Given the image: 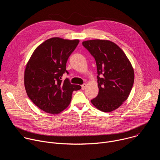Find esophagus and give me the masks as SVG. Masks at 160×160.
I'll return each instance as SVG.
<instances>
[{"label":"esophagus","mask_w":160,"mask_h":160,"mask_svg":"<svg viewBox=\"0 0 160 160\" xmlns=\"http://www.w3.org/2000/svg\"><path fill=\"white\" fill-rule=\"evenodd\" d=\"M86 87H87V84H86V83H83V85H82V90L85 89Z\"/></svg>","instance_id":"esophagus-1"}]
</instances>
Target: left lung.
Here are the masks:
<instances>
[{
    "label": "left lung",
    "mask_w": 160,
    "mask_h": 160,
    "mask_svg": "<svg viewBox=\"0 0 160 160\" xmlns=\"http://www.w3.org/2000/svg\"><path fill=\"white\" fill-rule=\"evenodd\" d=\"M82 45L94 58L98 70L99 93L91 102L103 112L115 110L127 99L133 84L134 71L130 61L111 41L90 40Z\"/></svg>",
    "instance_id": "obj_1"
}]
</instances>
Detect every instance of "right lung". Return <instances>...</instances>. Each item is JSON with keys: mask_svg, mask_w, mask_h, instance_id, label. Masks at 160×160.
Masks as SVG:
<instances>
[{"mask_svg": "<svg viewBox=\"0 0 160 160\" xmlns=\"http://www.w3.org/2000/svg\"><path fill=\"white\" fill-rule=\"evenodd\" d=\"M79 40L59 37L49 38L35 49L27 64L24 83L27 94L40 109L58 114L69 106L74 90L82 87L72 84L68 78L61 79L66 64Z\"/></svg>", "mask_w": 160, "mask_h": 160, "instance_id": "right-lung-1", "label": "right lung"}]
</instances>
